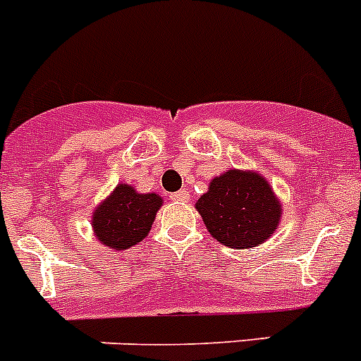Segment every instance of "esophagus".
I'll return each mask as SVG.
<instances>
[{
	"mask_svg": "<svg viewBox=\"0 0 361 361\" xmlns=\"http://www.w3.org/2000/svg\"><path fill=\"white\" fill-rule=\"evenodd\" d=\"M171 200H175V202H188L190 200V193L186 190L175 191V193H171Z\"/></svg>",
	"mask_w": 361,
	"mask_h": 361,
	"instance_id": "esophagus-1",
	"label": "esophagus"
}]
</instances>
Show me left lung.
<instances>
[{
  "label": "left lung",
  "instance_id": "8db88e82",
  "mask_svg": "<svg viewBox=\"0 0 361 361\" xmlns=\"http://www.w3.org/2000/svg\"><path fill=\"white\" fill-rule=\"evenodd\" d=\"M213 238L233 250H250L273 237L282 219V202L264 175L226 170L213 177L195 202Z\"/></svg>",
  "mask_w": 361,
  "mask_h": 361
}]
</instances>
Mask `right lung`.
Returning a JSON list of instances; mask_svg holds the SVG:
<instances>
[{
	"instance_id": "right-lung-1",
	"label": "right lung",
	"mask_w": 361,
	"mask_h": 361,
	"mask_svg": "<svg viewBox=\"0 0 361 361\" xmlns=\"http://www.w3.org/2000/svg\"><path fill=\"white\" fill-rule=\"evenodd\" d=\"M161 206L162 197L157 193H139L132 184H117L92 212L95 238L110 250H130L148 237Z\"/></svg>"
}]
</instances>
